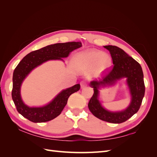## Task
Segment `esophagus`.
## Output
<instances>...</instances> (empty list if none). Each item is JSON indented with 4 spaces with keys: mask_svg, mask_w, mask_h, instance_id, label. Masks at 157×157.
<instances>
[{
    "mask_svg": "<svg viewBox=\"0 0 157 157\" xmlns=\"http://www.w3.org/2000/svg\"><path fill=\"white\" fill-rule=\"evenodd\" d=\"M80 86H81V88H84L86 86H87V83L85 81H82L80 82Z\"/></svg>",
    "mask_w": 157,
    "mask_h": 157,
    "instance_id": "1",
    "label": "esophagus"
}]
</instances>
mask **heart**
I'll use <instances>...</instances> for the list:
<instances>
[{
  "label": "heart",
  "instance_id": "heart-1",
  "mask_svg": "<svg viewBox=\"0 0 157 157\" xmlns=\"http://www.w3.org/2000/svg\"><path fill=\"white\" fill-rule=\"evenodd\" d=\"M73 63L79 71L94 69L95 75L99 76L111 68L112 59L103 52L93 50L76 55Z\"/></svg>",
  "mask_w": 157,
  "mask_h": 157
}]
</instances>
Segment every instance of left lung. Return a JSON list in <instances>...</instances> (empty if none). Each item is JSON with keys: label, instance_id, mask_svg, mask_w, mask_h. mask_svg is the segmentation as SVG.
<instances>
[{"label": "left lung", "instance_id": "left-lung-1", "mask_svg": "<svg viewBox=\"0 0 157 157\" xmlns=\"http://www.w3.org/2000/svg\"><path fill=\"white\" fill-rule=\"evenodd\" d=\"M110 52L113 66L112 69L99 80H93L90 86L94 88V94L88 103V108L99 119L114 124H120L129 119L140 108L145 95L144 73L140 64L126 52L116 46H104ZM127 78V82L131 95V104L125 110L111 112L106 110L98 99L100 86H110L118 79Z\"/></svg>", "mask_w": 157, "mask_h": 157}]
</instances>
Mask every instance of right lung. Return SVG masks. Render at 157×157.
Instances as JSON below:
<instances>
[{"instance_id":"obj_1","label":"right lung","mask_w":157,"mask_h":157,"mask_svg":"<svg viewBox=\"0 0 157 157\" xmlns=\"http://www.w3.org/2000/svg\"><path fill=\"white\" fill-rule=\"evenodd\" d=\"M80 42H69L46 46L39 50L30 52L22 59L14 69L12 97L17 111L27 119L33 122H45L59 115L67 103L71 94L78 91L79 84L63 90L48 105L40 107H30L21 99L20 89L23 80L35 67L48 60H62L71 52L80 48Z\"/></svg>"}]
</instances>
